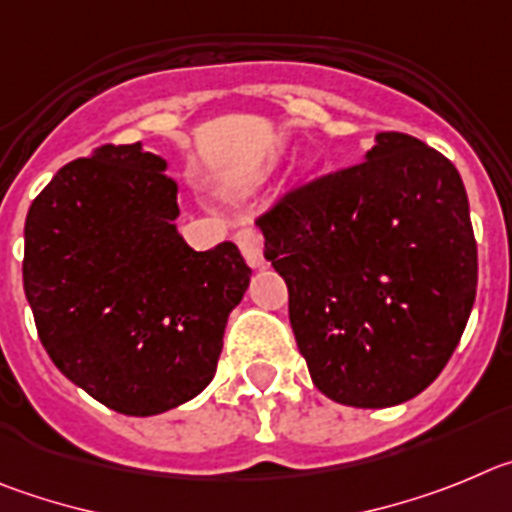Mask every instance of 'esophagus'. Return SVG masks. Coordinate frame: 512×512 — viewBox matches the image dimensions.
<instances>
[{
  "label": "esophagus",
  "instance_id": "1",
  "mask_svg": "<svg viewBox=\"0 0 512 512\" xmlns=\"http://www.w3.org/2000/svg\"><path fill=\"white\" fill-rule=\"evenodd\" d=\"M234 239H237L239 250H242L245 260L250 262V267H255V270L265 267V255H262V234L257 232L255 227H242Z\"/></svg>",
  "mask_w": 512,
  "mask_h": 512
}]
</instances>
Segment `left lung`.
<instances>
[{
  "mask_svg": "<svg viewBox=\"0 0 512 512\" xmlns=\"http://www.w3.org/2000/svg\"><path fill=\"white\" fill-rule=\"evenodd\" d=\"M257 227L326 398L390 408L439 377L477 296V242L451 160L380 132L365 163L293 188Z\"/></svg>",
  "mask_w": 512,
  "mask_h": 512,
  "instance_id": "obj_1",
  "label": "left lung"
}]
</instances>
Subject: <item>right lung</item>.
I'll return each mask as SVG.
<instances>
[{"label": "right lung", "mask_w": 512, "mask_h": 512, "mask_svg": "<svg viewBox=\"0 0 512 512\" xmlns=\"http://www.w3.org/2000/svg\"><path fill=\"white\" fill-rule=\"evenodd\" d=\"M168 160L104 145L32 201L22 280L53 365L124 416L178 408L214 380L229 313L252 270L237 245L178 234Z\"/></svg>", "instance_id": "add662e5"}]
</instances>
